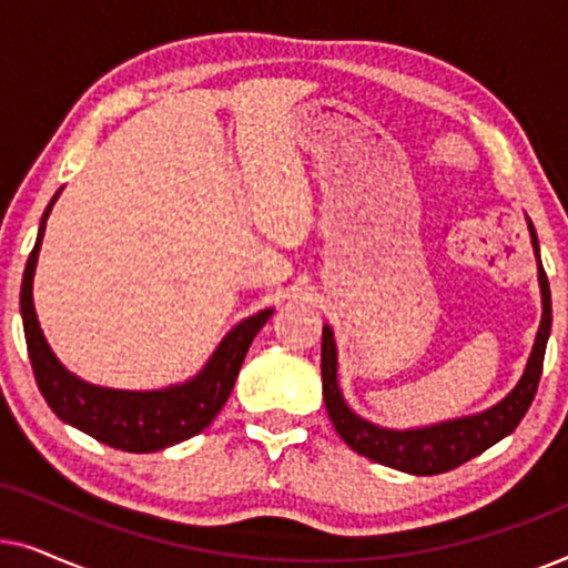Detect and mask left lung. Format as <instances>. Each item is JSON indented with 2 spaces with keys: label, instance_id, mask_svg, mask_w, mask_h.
<instances>
[{
  "label": "left lung",
  "instance_id": "1",
  "mask_svg": "<svg viewBox=\"0 0 568 568\" xmlns=\"http://www.w3.org/2000/svg\"><path fill=\"white\" fill-rule=\"evenodd\" d=\"M532 251L538 258V282L542 297V317L538 336H535L530 359L507 398L496 403L484 414L453 418V422H442L422 429H383V426L364 422L346 406L344 395L338 387V352L336 341H333L331 325H323V352H321V369H323V398L325 410H328L333 426H336L338 437L346 442L354 453H359L369 460L387 468L410 473V476H437L457 468V465L473 460V457L486 453L488 447L507 437L523 422L527 408L538 393L542 356H546V344L550 336V286L548 276L542 271L538 235L530 224Z\"/></svg>",
  "mask_w": 568,
  "mask_h": 568
}]
</instances>
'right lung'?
Wrapping results in <instances>:
<instances>
[{
	"mask_svg": "<svg viewBox=\"0 0 568 568\" xmlns=\"http://www.w3.org/2000/svg\"><path fill=\"white\" fill-rule=\"evenodd\" d=\"M59 193L61 189L41 216L36 247L30 251L20 290L22 328H26L28 356L30 364H33L38 390L43 393L45 403L61 422L72 424L80 432L103 442V445L123 449V453H158V449L196 437L199 432H204L214 422L224 403H227L247 348H251L255 333L274 315V310H261L258 315H251L243 323H237L222 338V344L216 346L204 369L196 377H191L189 383L170 385L165 390H113V387L84 383L53 356L33 307L38 251H41L45 220H49Z\"/></svg>",
	"mask_w": 568,
	"mask_h": 568,
	"instance_id": "right-lung-1",
	"label": "right lung"
}]
</instances>
